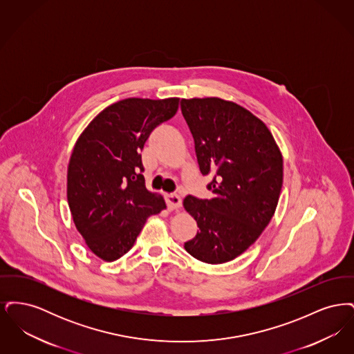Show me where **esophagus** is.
<instances>
[{"label": "esophagus", "mask_w": 354, "mask_h": 354, "mask_svg": "<svg viewBox=\"0 0 354 354\" xmlns=\"http://www.w3.org/2000/svg\"><path fill=\"white\" fill-rule=\"evenodd\" d=\"M166 199H167V204H169L171 211H178L182 207V199L176 194H169Z\"/></svg>", "instance_id": "esophagus-1"}]
</instances>
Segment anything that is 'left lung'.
Returning a JSON list of instances; mask_svg holds the SVG:
<instances>
[{
	"mask_svg": "<svg viewBox=\"0 0 354 354\" xmlns=\"http://www.w3.org/2000/svg\"><path fill=\"white\" fill-rule=\"evenodd\" d=\"M203 175L212 174L211 199L185 196V209L199 231L187 252L221 264L245 252L274 215L283 187V155L250 110L218 97L182 100Z\"/></svg>",
	"mask_w": 354,
	"mask_h": 354,
	"instance_id": "obj_1",
	"label": "left lung"
}]
</instances>
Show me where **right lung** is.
Masks as SVG:
<instances>
[{
  "label": "right lung",
  "mask_w": 354,
  "mask_h": 354,
  "mask_svg": "<svg viewBox=\"0 0 354 354\" xmlns=\"http://www.w3.org/2000/svg\"><path fill=\"white\" fill-rule=\"evenodd\" d=\"M179 98H127L107 106L77 139L68 166V203L88 250L115 261L134 245L146 220L166 209L146 188L143 146L172 118Z\"/></svg>",
  "instance_id": "add662e5"
}]
</instances>
